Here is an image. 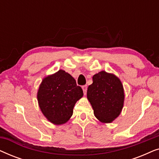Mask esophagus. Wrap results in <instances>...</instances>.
Wrapping results in <instances>:
<instances>
[{
	"mask_svg": "<svg viewBox=\"0 0 159 159\" xmlns=\"http://www.w3.org/2000/svg\"><path fill=\"white\" fill-rule=\"evenodd\" d=\"M82 90H83V93H84V95H85L86 93H87V90H88V87H87V85H84L82 87Z\"/></svg>",
	"mask_w": 159,
	"mask_h": 159,
	"instance_id": "34e87169",
	"label": "esophagus"
}]
</instances>
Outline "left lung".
I'll return each mask as SVG.
<instances>
[{
  "label": "left lung",
  "instance_id": "left-lung-1",
  "mask_svg": "<svg viewBox=\"0 0 159 159\" xmlns=\"http://www.w3.org/2000/svg\"><path fill=\"white\" fill-rule=\"evenodd\" d=\"M87 97L94 115L103 123H111L119 116L125 101L121 82L116 75L101 71L93 77Z\"/></svg>",
  "mask_w": 159,
  "mask_h": 159
}]
</instances>
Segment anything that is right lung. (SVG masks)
<instances>
[{
  "mask_svg": "<svg viewBox=\"0 0 159 159\" xmlns=\"http://www.w3.org/2000/svg\"><path fill=\"white\" fill-rule=\"evenodd\" d=\"M83 95L81 87L64 70L45 77L38 92L41 111L46 119L56 125L67 122L73 114V108Z\"/></svg>",
  "mask_w": 159,
  "mask_h": 159,
  "instance_id": "right-lung-1",
  "label": "right lung"
}]
</instances>
